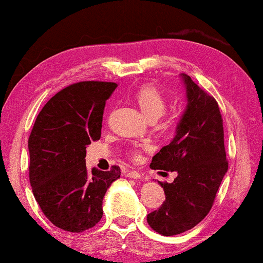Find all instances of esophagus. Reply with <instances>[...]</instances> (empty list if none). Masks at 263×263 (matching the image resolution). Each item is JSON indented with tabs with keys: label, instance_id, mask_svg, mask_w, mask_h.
<instances>
[{
	"label": "esophagus",
	"instance_id": "obj_1",
	"mask_svg": "<svg viewBox=\"0 0 263 263\" xmlns=\"http://www.w3.org/2000/svg\"><path fill=\"white\" fill-rule=\"evenodd\" d=\"M128 178H133V179H138V178H141V175H140V172L138 171H129L125 174Z\"/></svg>",
	"mask_w": 263,
	"mask_h": 263
}]
</instances>
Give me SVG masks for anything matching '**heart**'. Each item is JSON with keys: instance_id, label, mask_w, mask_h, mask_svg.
<instances>
[{"instance_id": "b5f03b06", "label": "heart", "mask_w": 263, "mask_h": 263, "mask_svg": "<svg viewBox=\"0 0 263 263\" xmlns=\"http://www.w3.org/2000/svg\"><path fill=\"white\" fill-rule=\"evenodd\" d=\"M135 100L148 120H157L166 109V100H165L163 93L153 85L142 86L136 92ZM129 152L135 160H139L141 158V153L138 148H132Z\"/></svg>"}]
</instances>
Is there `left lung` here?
I'll return each instance as SVG.
<instances>
[{"label":"left lung","instance_id":"obj_1","mask_svg":"<svg viewBox=\"0 0 263 263\" xmlns=\"http://www.w3.org/2000/svg\"><path fill=\"white\" fill-rule=\"evenodd\" d=\"M186 107L176 135L153 157L151 168L176 171L172 183H163L165 201L147 215V222L163 236H175L196 226L213 206L228 172L224 127L219 105L192 78L181 74Z\"/></svg>","mask_w":263,"mask_h":263}]
</instances>
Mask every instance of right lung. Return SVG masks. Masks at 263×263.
<instances>
[{
    "mask_svg": "<svg viewBox=\"0 0 263 263\" xmlns=\"http://www.w3.org/2000/svg\"><path fill=\"white\" fill-rule=\"evenodd\" d=\"M117 84L81 81L45 104L30 139V183L34 199L57 228L82 232L103 217V199L120 167L86 168V147L100 139L105 102Z\"/></svg>",
    "mask_w": 263,
    "mask_h": 263,
    "instance_id": "obj_1",
    "label": "right lung"
}]
</instances>
